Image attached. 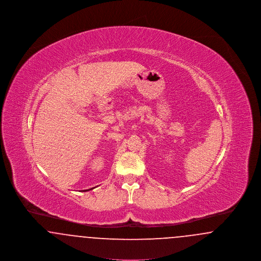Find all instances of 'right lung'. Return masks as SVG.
Returning <instances> with one entry per match:
<instances>
[{"instance_id":"obj_1","label":"right lung","mask_w":261,"mask_h":261,"mask_svg":"<svg viewBox=\"0 0 261 261\" xmlns=\"http://www.w3.org/2000/svg\"><path fill=\"white\" fill-rule=\"evenodd\" d=\"M89 190H92V189H89ZM89 190H84V191H89Z\"/></svg>"}]
</instances>
